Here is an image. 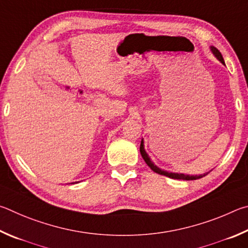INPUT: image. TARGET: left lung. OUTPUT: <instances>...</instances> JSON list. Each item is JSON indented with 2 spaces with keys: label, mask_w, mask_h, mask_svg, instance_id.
<instances>
[{
  "label": "left lung",
  "mask_w": 248,
  "mask_h": 248,
  "mask_svg": "<svg viewBox=\"0 0 248 248\" xmlns=\"http://www.w3.org/2000/svg\"><path fill=\"white\" fill-rule=\"evenodd\" d=\"M211 51H212V53L215 54V56L217 59H218L221 63H224V60H223V58H222V54H221V52L217 49V47H215V46H211ZM140 155H141V157L144 158V160H145V162L147 163V166H148L151 170H153L154 172H155V173H158V174H161V175H166V176H168V177H171V179H175V180H186V181H192V180H197V179H201V177H202V176H205V175H207L208 173H203V174H202V175H185V174H179V173H171V172H167V171H163V170H161V169H159L158 167H155V164L151 162V160H150V158L148 157V155H147V153L145 151V149H144V141L141 140V142H140Z\"/></svg>",
  "instance_id": "left-lung-1"
}]
</instances>
